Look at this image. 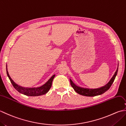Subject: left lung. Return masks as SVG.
Returning a JSON list of instances; mask_svg holds the SVG:
<instances>
[{
  "label": "left lung",
  "instance_id": "left-lung-1",
  "mask_svg": "<svg viewBox=\"0 0 126 126\" xmlns=\"http://www.w3.org/2000/svg\"><path fill=\"white\" fill-rule=\"evenodd\" d=\"M117 71H118V67H117V70L115 73L114 75H113V77L111 79L107 84L104 86L101 87L100 88H97V89H87V88H83L79 87L77 86L75 84L73 81H71V79H70V84L74 88V89L75 90V92L79 94L80 95L85 96H95L97 95H100L106 92H107L109 88H110L111 85L113 84V83L114 81V79H115L116 75L117 74Z\"/></svg>",
  "mask_w": 126,
  "mask_h": 126
}]
</instances>
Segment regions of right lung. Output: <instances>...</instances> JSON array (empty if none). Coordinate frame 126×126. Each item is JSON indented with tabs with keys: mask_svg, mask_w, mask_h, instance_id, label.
<instances>
[{
	"mask_svg": "<svg viewBox=\"0 0 126 126\" xmlns=\"http://www.w3.org/2000/svg\"><path fill=\"white\" fill-rule=\"evenodd\" d=\"M7 68V65H6ZM6 73L7 76L9 77V78L12 84L15 89L17 90L18 92L20 93H22L24 95H25L26 96H40L45 94L47 93L50 89L52 85V82L53 81V79H54L55 76V75H53L51 77V78L48 80V81L46 83L43 85L42 86L40 87H37V88H25L19 86V85H17L16 83L11 78L9 73H8L7 70L6 69Z\"/></svg>",
	"mask_w": 126,
	"mask_h": 126,
	"instance_id": "right-lung-1",
	"label": "right lung"
}]
</instances>
